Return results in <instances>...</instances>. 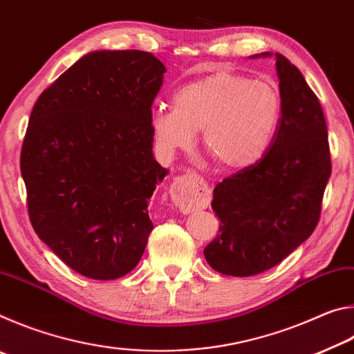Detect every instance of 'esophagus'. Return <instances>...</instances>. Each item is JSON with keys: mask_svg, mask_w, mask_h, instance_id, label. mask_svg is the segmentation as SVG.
I'll return each mask as SVG.
<instances>
[{"mask_svg": "<svg viewBox=\"0 0 354 354\" xmlns=\"http://www.w3.org/2000/svg\"><path fill=\"white\" fill-rule=\"evenodd\" d=\"M171 198L175 205L190 211L195 207H206L211 201V189L207 183L196 173L179 175L171 184Z\"/></svg>", "mask_w": 354, "mask_h": 354, "instance_id": "34e87169", "label": "esophagus"}]
</instances>
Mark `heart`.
<instances>
[{"label":"heart","mask_w":354,"mask_h":354,"mask_svg":"<svg viewBox=\"0 0 354 354\" xmlns=\"http://www.w3.org/2000/svg\"><path fill=\"white\" fill-rule=\"evenodd\" d=\"M281 118V97L272 84L237 73H215L185 84L173 109H156L153 136L165 151L185 149L196 131L214 162L239 170L253 165L270 147Z\"/></svg>","instance_id":"b5f03b06"}]
</instances>
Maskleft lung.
<instances>
[{"label":"left lung","instance_id":"obj_1","mask_svg":"<svg viewBox=\"0 0 354 354\" xmlns=\"http://www.w3.org/2000/svg\"><path fill=\"white\" fill-rule=\"evenodd\" d=\"M274 56L281 118L270 147L257 162L215 185L211 203L220 226L205 257L231 277L270 270L306 241L320 220L331 176L320 101L289 59Z\"/></svg>","mask_w":354,"mask_h":354}]
</instances>
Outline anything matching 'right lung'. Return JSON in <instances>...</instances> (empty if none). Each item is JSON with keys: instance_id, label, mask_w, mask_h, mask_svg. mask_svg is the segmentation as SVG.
Returning <instances> with one entry per match:
<instances>
[{"instance_id": "right-lung-1", "label": "right lung", "mask_w": 354, "mask_h": 354, "mask_svg": "<svg viewBox=\"0 0 354 354\" xmlns=\"http://www.w3.org/2000/svg\"><path fill=\"white\" fill-rule=\"evenodd\" d=\"M165 71L147 51H93L32 107L20 156L29 220L82 277L122 278L145 251L148 201L167 175L151 129Z\"/></svg>"}]
</instances>
